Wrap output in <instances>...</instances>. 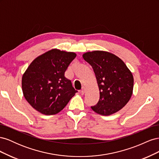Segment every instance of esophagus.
<instances>
[{"mask_svg": "<svg viewBox=\"0 0 159 159\" xmlns=\"http://www.w3.org/2000/svg\"><path fill=\"white\" fill-rule=\"evenodd\" d=\"M80 93H81V95H84V94L85 93V88L84 87V88H82V89H81V90L80 91Z\"/></svg>", "mask_w": 159, "mask_h": 159, "instance_id": "obj_1", "label": "esophagus"}]
</instances>
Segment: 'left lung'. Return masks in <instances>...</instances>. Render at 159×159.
Returning a JSON list of instances; mask_svg holds the SVG:
<instances>
[{
  "instance_id": "obj_1",
  "label": "left lung",
  "mask_w": 159,
  "mask_h": 159,
  "mask_svg": "<svg viewBox=\"0 0 159 159\" xmlns=\"http://www.w3.org/2000/svg\"><path fill=\"white\" fill-rule=\"evenodd\" d=\"M82 56L92 67L99 90V102L91 109L105 116L119 111L131 98V71L121 59L108 52H88Z\"/></svg>"
}]
</instances>
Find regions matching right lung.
I'll return each mask as SVG.
<instances>
[{"label":"right lung","instance_id":"right-lung-1","mask_svg":"<svg viewBox=\"0 0 159 159\" xmlns=\"http://www.w3.org/2000/svg\"><path fill=\"white\" fill-rule=\"evenodd\" d=\"M76 57L74 52L52 49L34 60L22 75V89L31 106L46 115L63 109L77 91L65 71Z\"/></svg>","mask_w":159,"mask_h":159}]
</instances>
